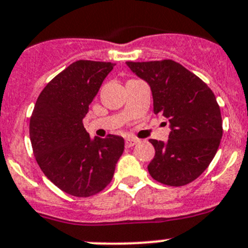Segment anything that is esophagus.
Instances as JSON below:
<instances>
[{
	"label": "esophagus",
	"instance_id": "esophagus-1",
	"mask_svg": "<svg viewBox=\"0 0 248 248\" xmlns=\"http://www.w3.org/2000/svg\"><path fill=\"white\" fill-rule=\"evenodd\" d=\"M140 140H136V138H127L126 142H124V144H126L127 148H129V147H133L135 144H137Z\"/></svg>",
	"mask_w": 248,
	"mask_h": 248
}]
</instances>
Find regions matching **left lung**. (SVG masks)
Returning <instances> with one entry per match:
<instances>
[{
	"label": "left lung",
	"mask_w": 248,
	"mask_h": 248,
	"mask_svg": "<svg viewBox=\"0 0 248 248\" xmlns=\"http://www.w3.org/2000/svg\"><path fill=\"white\" fill-rule=\"evenodd\" d=\"M153 95V110L170 122L167 143L149 140L155 149L151 177L169 186H183L202 175L217 152L222 119L216 97L200 78L171 59L127 62Z\"/></svg>",
	"instance_id": "8db88e82"
}]
</instances>
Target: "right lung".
Wrapping results in <instances>:
<instances>
[{
    "label": "right lung",
    "instance_id": "add662e5",
    "mask_svg": "<svg viewBox=\"0 0 248 248\" xmlns=\"http://www.w3.org/2000/svg\"><path fill=\"white\" fill-rule=\"evenodd\" d=\"M113 63L78 60L53 78L38 96L30 137L38 166L60 190L89 198L111 183L124 153L120 136L91 140L82 124Z\"/></svg>",
    "mask_w": 248,
    "mask_h": 248
}]
</instances>
